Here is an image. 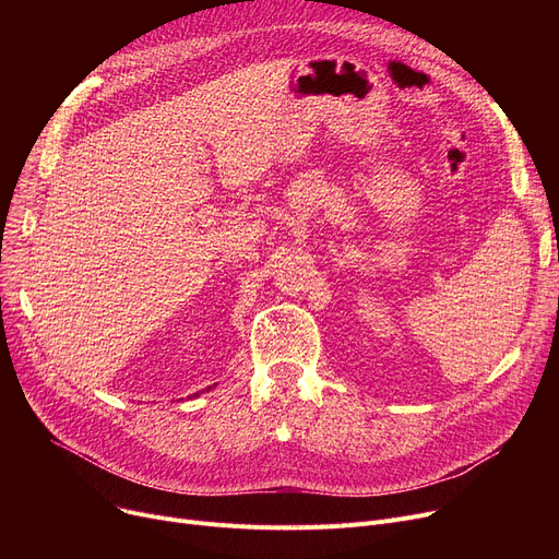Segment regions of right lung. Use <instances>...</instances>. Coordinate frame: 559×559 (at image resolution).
<instances>
[{
    "label": "right lung",
    "instance_id": "1",
    "mask_svg": "<svg viewBox=\"0 0 559 559\" xmlns=\"http://www.w3.org/2000/svg\"><path fill=\"white\" fill-rule=\"evenodd\" d=\"M209 390H211V388H205V392H209ZM194 396H199V392H197V394H194Z\"/></svg>",
    "mask_w": 559,
    "mask_h": 559
}]
</instances>
